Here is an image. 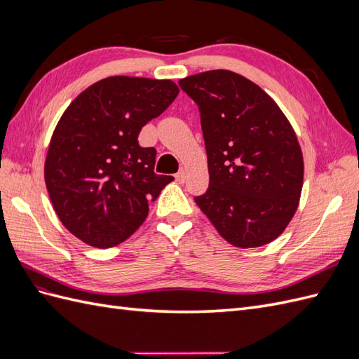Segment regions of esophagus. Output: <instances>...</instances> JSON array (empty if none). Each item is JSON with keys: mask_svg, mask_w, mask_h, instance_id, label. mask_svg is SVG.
Segmentation results:
<instances>
[{"mask_svg": "<svg viewBox=\"0 0 359 359\" xmlns=\"http://www.w3.org/2000/svg\"><path fill=\"white\" fill-rule=\"evenodd\" d=\"M175 181L180 182V184H182L184 181H186V172H184L182 169L180 172H177L175 173Z\"/></svg>", "mask_w": 359, "mask_h": 359, "instance_id": "1", "label": "esophagus"}]
</instances>
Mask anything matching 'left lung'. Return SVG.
I'll return each mask as SVG.
<instances>
[{"label": "left lung", "instance_id": "8db88e82", "mask_svg": "<svg viewBox=\"0 0 359 359\" xmlns=\"http://www.w3.org/2000/svg\"><path fill=\"white\" fill-rule=\"evenodd\" d=\"M198 104L210 186L194 196L227 243L260 247L298 208L304 161L298 139L271 97L244 76L211 70L180 81Z\"/></svg>", "mask_w": 359, "mask_h": 359}]
</instances>
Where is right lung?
<instances>
[{"label": "right lung", "mask_w": 359, "mask_h": 359, "mask_svg": "<svg viewBox=\"0 0 359 359\" xmlns=\"http://www.w3.org/2000/svg\"><path fill=\"white\" fill-rule=\"evenodd\" d=\"M178 93L172 81L112 76L81 93L62 114L45 181L60 220L83 243L109 248L127 240L173 180L157 175V151L140 147L137 137Z\"/></svg>", "instance_id": "add662e5"}]
</instances>
